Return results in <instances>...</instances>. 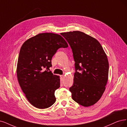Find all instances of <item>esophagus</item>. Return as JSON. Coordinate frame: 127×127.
<instances>
[{"mask_svg":"<svg viewBox=\"0 0 127 127\" xmlns=\"http://www.w3.org/2000/svg\"><path fill=\"white\" fill-rule=\"evenodd\" d=\"M61 79H62V80H63L64 78V75H61Z\"/></svg>","mask_w":127,"mask_h":127,"instance_id":"1","label":"esophagus"}]
</instances>
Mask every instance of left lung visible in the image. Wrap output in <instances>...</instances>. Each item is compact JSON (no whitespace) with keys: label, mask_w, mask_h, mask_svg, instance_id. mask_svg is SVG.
I'll return each mask as SVG.
<instances>
[{"label":"left lung","mask_w":127,"mask_h":127,"mask_svg":"<svg viewBox=\"0 0 127 127\" xmlns=\"http://www.w3.org/2000/svg\"><path fill=\"white\" fill-rule=\"evenodd\" d=\"M72 49L75 72L69 91L73 99L84 107L94 105L106 89L109 63L102 46L85 33L74 31L62 33Z\"/></svg>","instance_id":"obj_1"}]
</instances>
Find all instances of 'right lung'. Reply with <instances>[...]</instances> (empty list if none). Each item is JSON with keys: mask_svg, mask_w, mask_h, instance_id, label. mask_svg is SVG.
Instances as JSON below:
<instances>
[{"mask_svg": "<svg viewBox=\"0 0 127 127\" xmlns=\"http://www.w3.org/2000/svg\"><path fill=\"white\" fill-rule=\"evenodd\" d=\"M68 46L63 37L43 33L28 39L19 55L17 75L28 100L34 107L45 109L55 102V90L60 86L59 76L50 71L51 60L57 50Z\"/></svg>", "mask_w": 127, "mask_h": 127, "instance_id": "add662e5", "label": "right lung"}]
</instances>
